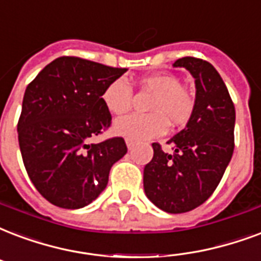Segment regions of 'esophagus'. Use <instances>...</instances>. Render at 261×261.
<instances>
[{
  "instance_id": "obj_1",
  "label": "esophagus",
  "mask_w": 261,
  "mask_h": 261,
  "mask_svg": "<svg viewBox=\"0 0 261 261\" xmlns=\"http://www.w3.org/2000/svg\"><path fill=\"white\" fill-rule=\"evenodd\" d=\"M126 145H127V148H128V149H133V148H134V145H135V141H134V139H131V138H126Z\"/></svg>"
}]
</instances>
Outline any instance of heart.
Wrapping results in <instances>:
<instances>
[{"label": "heart", "instance_id": "b5f03b06", "mask_svg": "<svg viewBox=\"0 0 261 261\" xmlns=\"http://www.w3.org/2000/svg\"><path fill=\"white\" fill-rule=\"evenodd\" d=\"M139 86L153 93L148 104L152 113H134L117 119L113 124L116 134L131 139L156 138L166 133L168 122L174 126H185L193 116L196 97L174 73L145 75L139 79ZM101 99L112 115H123L133 107L134 93L126 79L119 77L105 87Z\"/></svg>", "mask_w": 261, "mask_h": 261}]
</instances>
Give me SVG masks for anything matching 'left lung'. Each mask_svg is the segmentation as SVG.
Returning a JSON list of instances; mask_svg holds the SVG:
<instances>
[{
  "mask_svg": "<svg viewBox=\"0 0 261 261\" xmlns=\"http://www.w3.org/2000/svg\"><path fill=\"white\" fill-rule=\"evenodd\" d=\"M174 67H184L196 79V108L184 130L167 142L174 152L152 144L144 189L157 208L184 214L212 196L231 160L236 108L223 79L208 61L182 57Z\"/></svg>",
  "mask_w": 261,
  "mask_h": 261,
  "instance_id": "8db88e82",
  "label": "left lung"
}]
</instances>
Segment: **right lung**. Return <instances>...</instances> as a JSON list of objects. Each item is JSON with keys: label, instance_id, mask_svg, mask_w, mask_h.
<instances>
[{"label": "right lung", "instance_id": "obj_1", "mask_svg": "<svg viewBox=\"0 0 261 261\" xmlns=\"http://www.w3.org/2000/svg\"><path fill=\"white\" fill-rule=\"evenodd\" d=\"M126 71L63 56L25 89L17 123L20 152L35 189L53 205H89L107 188L111 167L127 153L122 137L89 142L111 126L101 95Z\"/></svg>", "mask_w": 261, "mask_h": 261}]
</instances>
